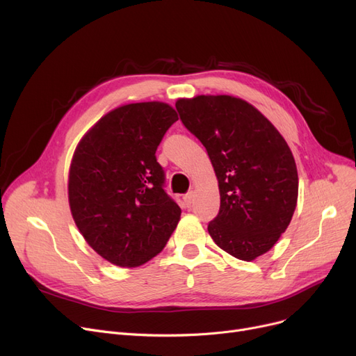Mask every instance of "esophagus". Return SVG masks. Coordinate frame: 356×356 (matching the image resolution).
I'll return each instance as SVG.
<instances>
[{
	"label": "esophagus",
	"instance_id": "obj_1",
	"mask_svg": "<svg viewBox=\"0 0 356 356\" xmlns=\"http://www.w3.org/2000/svg\"><path fill=\"white\" fill-rule=\"evenodd\" d=\"M183 202H184V205L189 208L193 204V192H189V193L184 195L183 196Z\"/></svg>",
	"mask_w": 356,
	"mask_h": 356
}]
</instances>
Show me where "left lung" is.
I'll list each match as a JSON object with an SVG mask.
<instances>
[{
  "label": "left lung",
  "instance_id": "8db88e82",
  "mask_svg": "<svg viewBox=\"0 0 356 356\" xmlns=\"http://www.w3.org/2000/svg\"><path fill=\"white\" fill-rule=\"evenodd\" d=\"M176 109L218 179L212 240L245 261L266 253L285 233L298 197L297 165L282 135L252 104L231 96L181 99Z\"/></svg>",
  "mask_w": 356,
  "mask_h": 356
}]
</instances>
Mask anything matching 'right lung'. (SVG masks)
I'll use <instances>...</instances> for the list:
<instances>
[{
  "label": "right lung",
  "mask_w": 356,
  "mask_h": 356,
  "mask_svg": "<svg viewBox=\"0 0 356 356\" xmlns=\"http://www.w3.org/2000/svg\"><path fill=\"white\" fill-rule=\"evenodd\" d=\"M177 119L160 102L122 106L103 116L74 152L72 218L92 249L116 266L134 268L160 253L180 220L156 157Z\"/></svg>",
  "instance_id": "add662e5"
}]
</instances>
